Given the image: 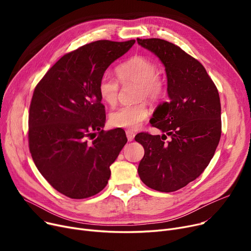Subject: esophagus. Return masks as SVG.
Here are the masks:
<instances>
[{"label": "esophagus", "instance_id": "esophagus-1", "mask_svg": "<svg viewBox=\"0 0 251 251\" xmlns=\"http://www.w3.org/2000/svg\"><path fill=\"white\" fill-rule=\"evenodd\" d=\"M126 135H127V139L128 141H132L134 139L135 133L133 132L132 130H126Z\"/></svg>", "mask_w": 251, "mask_h": 251}]
</instances>
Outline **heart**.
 Returning <instances> with one entry per match:
<instances>
[{
	"label": "heart",
	"mask_w": 251,
	"mask_h": 251,
	"mask_svg": "<svg viewBox=\"0 0 251 251\" xmlns=\"http://www.w3.org/2000/svg\"><path fill=\"white\" fill-rule=\"evenodd\" d=\"M157 66L151 60L135 56L116 68L119 81L123 86L135 85L136 103L125 105L111 113L109 121L113 127L136 130L150 116L146 99L152 102L162 101L168 92L166 79L157 73ZM109 73H103L98 83V92L101 101L114 107L120 92V84Z\"/></svg>",
	"instance_id": "b5f03b06"
}]
</instances>
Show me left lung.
Returning <instances> with one entry per match:
<instances>
[{
    "label": "left lung",
    "mask_w": 251,
    "mask_h": 251,
    "mask_svg": "<svg viewBox=\"0 0 251 251\" xmlns=\"http://www.w3.org/2000/svg\"><path fill=\"white\" fill-rule=\"evenodd\" d=\"M137 43L165 65L170 98L151 120L164 134L135 136L144 149L138 175L151 189L173 192L200 177L213 159L222 133L220 96L202 64L178 46L161 38Z\"/></svg>",
    "instance_id": "8db88e82"
}]
</instances>
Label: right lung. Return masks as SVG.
Masks as SVG:
<instances>
[{
	"mask_svg": "<svg viewBox=\"0 0 251 251\" xmlns=\"http://www.w3.org/2000/svg\"><path fill=\"white\" fill-rule=\"evenodd\" d=\"M134 43L86 44L65 54L34 88L28 115L32 160L50 185L70 199L101 191L127 142L122 130H102L105 110L98 83Z\"/></svg>",
	"mask_w": 251,
	"mask_h": 251,
	"instance_id": "add662e5",
	"label": "right lung"
}]
</instances>
